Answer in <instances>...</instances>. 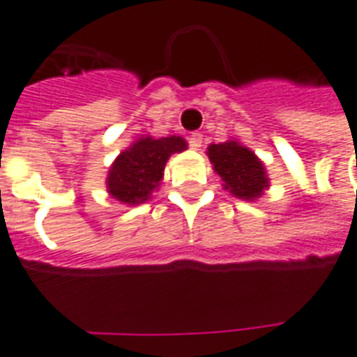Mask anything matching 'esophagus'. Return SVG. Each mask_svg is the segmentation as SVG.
Segmentation results:
<instances>
[{
  "mask_svg": "<svg viewBox=\"0 0 357 357\" xmlns=\"http://www.w3.org/2000/svg\"><path fill=\"white\" fill-rule=\"evenodd\" d=\"M187 141H189V147L195 149V151H199V149L202 147V133L199 132L191 133V135L187 137Z\"/></svg>",
  "mask_w": 357,
  "mask_h": 357,
  "instance_id": "34e87169",
  "label": "esophagus"
}]
</instances>
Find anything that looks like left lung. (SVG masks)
<instances>
[{
    "label": "left lung",
    "instance_id": "1",
    "mask_svg": "<svg viewBox=\"0 0 357 357\" xmlns=\"http://www.w3.org/2000/svg\"><path fill=\"white\" fill-rule=\"evenodd\" d=\"M208 158L214 164V172L224 181L225 189L239 199L255 201L268 187L264 164L250 149L243 147L237 141L210 145Z\"/></svg>",
    "mask_w": 357,
    "mask_h": 357
}]
</instances>
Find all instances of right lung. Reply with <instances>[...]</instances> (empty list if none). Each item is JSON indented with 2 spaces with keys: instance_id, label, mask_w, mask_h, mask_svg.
Returning a JSON list of instances; mask_svg holds the SVG:
<instances>
[{
  "instance_id": "1",
  "label": "right lung",
  "mask_w": 357,
  "mask_h": 357,
  "mask_svg": "<svg viewBox=\"0 0 357 357\" xmlns=\"http://www.w3.org/2000/svg\"><path fill=\"white\" fill-rule=\"evenodd\" d=\"M187 143L181 137H141L132 147L120 153L110 166L107 189L126 204H139L149 199L162 179L164 166L172 153L185 151Z\"/></svg>"
}]
</instances>
